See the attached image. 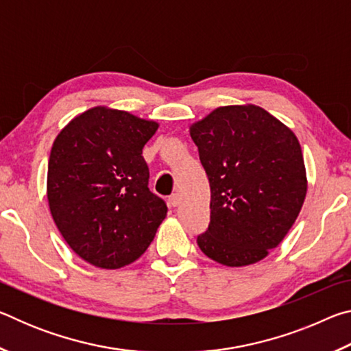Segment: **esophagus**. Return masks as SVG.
Segmentation results:
<instances>
[{
	"mask_svg": "<svg viewBox=\"0 0 351 351\" xmlns=\"http://www.w3.org/2000/svg\"><path fill=\"white\" fill-rule=\"evenodd\" d=\"M180 203H181V195H180V193L170 195V197H169V204H170L171 207L180 206Z\"/></svg>",
	"mask_w": 351,
	"mask_h": 351,
	"instance_id": "obj_1",
	"label": "esophagus"
}]
</instances>
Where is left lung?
I'll list each match as a JSON object with an SVG mask.
<instances>
[{"label":"left lung","instance_id":"1","mask_svg":"<svg viewBox=\"0 0 351 351\" xmlns=\"http://www.w3.org/2000/svg\"><path fill=\"white\" fill-rule=\"evenodd\" d=\"M210 184V223L197 243L226 266L265 258L294 224L306 195L300 144L255 105L219 106L190 127Z\"/></svg>","mask_w":351,"mask_h":351}]
</instances>
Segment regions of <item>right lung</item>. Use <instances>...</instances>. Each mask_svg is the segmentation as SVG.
Returning a JSON list of instances; mask_svg holds the SVG:
<instances>
[{
    "instance_id": "1",
    "label": "right lung",
    "mask_w": 351,
    "mask_h": 351,
    "mask_svg": "<svg viewBox=\"0 0 351 351\" xmlns=\"http://www.w3.org/2000/svg\"><path fill=\"white\" fill-rule=\"evenodd\" d=\"M156 130V122L96 106L74 117L52 145V218L71 249L97 268L138 260L167 215L165 201L148 189L142 156Z\"/></svg>"
}]
</instances>
